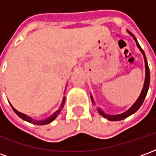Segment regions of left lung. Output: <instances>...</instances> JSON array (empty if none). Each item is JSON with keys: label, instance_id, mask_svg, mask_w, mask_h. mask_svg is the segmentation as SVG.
Masks as SVG:
<instances>
[{"label": "left lung", "instance_id": "1", "mask_svg": "<svg viewBox=\"0 0 156 156\" xmlns=\"http://www.w3.org/2000/svg\"><path fill=\"white\" fill-rule=\"evenodd\" d=\"M129 32V34L130 36H132V37L134 38V40L136 42L137 44V47L140 48V51L143 53V56H144V64H145V79H144V87H143V89H142V92H141L140 95V97L138 98V99L136 100V102L134 103V105H132L130 107V108H129L127 111L124 112L123 114H120V115H107L105 114V112L103 111V109H101L100 108H98V111L100 115L103 116L105 119H107L108 120L111 121H119V120H122L124 119L125 118L129 117V115H133L134 113L137 111L139 108H140V106L143 104L144 102V98H145V96L147 94L148 89H149V86H150V80H151V77H150V68H149V66H148L147 63V59H146V57H145V54H144V51L143 49L141 48V47L139 44V42L136 40V37H134V34H132V32H130L129 31H127ZM91 100L92 102L94 104V98H93V96L91 95Z\"/></svg>", "mask_w": 156, "mask_h": 156}]
</instances>
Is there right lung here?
I'll return each mask as SVG.
<instances>
[{"mask_svg": "<svg viewBox=\"0 0 156 156\" xmlns=\"http://www.w3.org/2000/svg\"><path fill=\"white\" fill-rule=\"evenodd\" d=\"M64 104H65V97H63V99H62V105L61 106H60V108H58V110L55 112V113H53L52 115H50L49 117H48L47 119H43V120H37V119H33L32 118L29 117V116H27V115H25V114H22V113H21V112L17 111L16 108H14L13 107H12V105H11V106H12L13 111L15 112L16 114L18 115L19 117L21 118V119H22L23 120L27 121V122L31 123V124H37V125H45V124H49V123H51V121L54 120L55 119L57 118V116L59 115V113L61 112L62 108V107L64 106Z\"/></svg>", "mask_w": 156, "mask_h": 156, "instance_id": "obj_1", "label": "right lung"}]
</instances>
